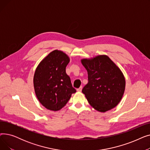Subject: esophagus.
Masks as SVG:
<instances>
[{
	"label": "esophagus",
	"mask_w": 150,
	"mask_h": 150,
	"mask_svg": "<svg viewBox=\"0 0 150 150\" xmlns=\"http://www.w3.org/2000/svg\"><path fill=\"white\" fill-rule=\"evenodd\" d=\"M76 91H77V92H81V91H82V87H81V86L80 88L77 89Z\"/></svg>",
	"instance_id": "34e87169"
}]
</instances>
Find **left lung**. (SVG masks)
I'll use <instances>...</instances> for the list:
<instances>
[{
  "label": "left lung",
  "instance_id": "1",
  "mask_svg": "<svg viewBox=\"0 0 150 150\" xmlns=\"http://www.w3.org/2000/svg\"><path fill=\"white\" fill-rule=\"evenodd\" d=\"M81 62L88 74V83L82 92L90 105L101 112L114 108L120 103L125 89L122 70L105 54L84 58Z\"/></svg>",
  "mask_w": 150,
  "mask_h": 150
}]
</instances>
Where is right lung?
<instances>
[{"mask_svg":"<svg viewBox=\"0 0 150 150\" xmlns=\"http://www.w3.org/2000/svg\"><path fill=\"white\" fill-rule=\"evenodd\" d=\"M70 62L68 55L54 50L37 66L33 77L35 94L41 104L47 109L58 111L64 107L76 92L66 67Z\"/></svg>","mask_w":150,"mask_h":150,"instance_id":"right-lung-1","label":"right lung"}]
</instances>
